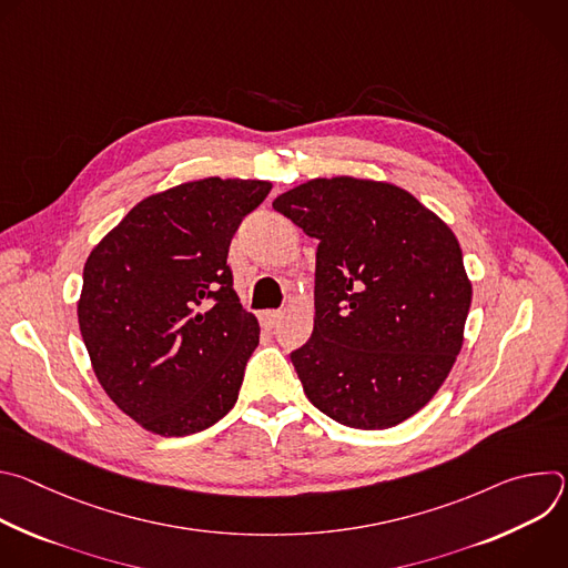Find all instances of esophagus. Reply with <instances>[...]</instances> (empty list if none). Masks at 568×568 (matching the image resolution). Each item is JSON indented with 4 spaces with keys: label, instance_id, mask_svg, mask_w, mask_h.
Masks as SVG:
<instances>
[{
    "label": "esophagus",
    "instance_id": "obj_1",
    "mask_svg": "<svg viewBox=\"0 0 568 568\" xmlns=\"http://www.w3.org/2000/svg\"><path fill=\"white\" fill-rule=\"evenodd\" d=\"M281 318H283V312H281V310H265V312L261 314V323H263V328H267V331L276 328L278 323H281Z\"/></svg>",
    "mask_w": 568,
    "mask_h": 568
}]
</instances>
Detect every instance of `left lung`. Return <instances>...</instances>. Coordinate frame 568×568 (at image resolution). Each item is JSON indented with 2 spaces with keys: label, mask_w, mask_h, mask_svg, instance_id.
<instances>
[{
  "label": "left lung",
  "mask_w": 568,
  "mask_h": 568,
  "mask_svg": "<svg viewBox=\"0 0 568 568\" xmlns=\"http://www.w3.org/2000/svg\"><path fill=\"white\" fill-rule=\"evenodd\" d=\"M272 206L318 240L314 328L290 355L307 399L353 429L418 414L463 348L471 303L454 231L409 191L348 175Z\"/></svg>",
  "instance_id": "left-lung-1"
}]
</instances>
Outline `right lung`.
Returning a JSON list of instances; mask_svg holds the SVG:
<instances>
[{"label": "right lung", "mask_w": 568, "mask_h": 568, "mask_svg": "<svg viewBox=\"0 0 568 568\" xmlns=\"http://www.w3.org/2000/svg\"><path fill=\"white\" fill-rule=\"evenodd\" d=\"M272 191L206 178L141 200L92 250L78 326L116 407L159 436L224 418L258 346L226 265L242 217Z\"/></svg>", "instance_id": "obj_1"}]
</instances>
